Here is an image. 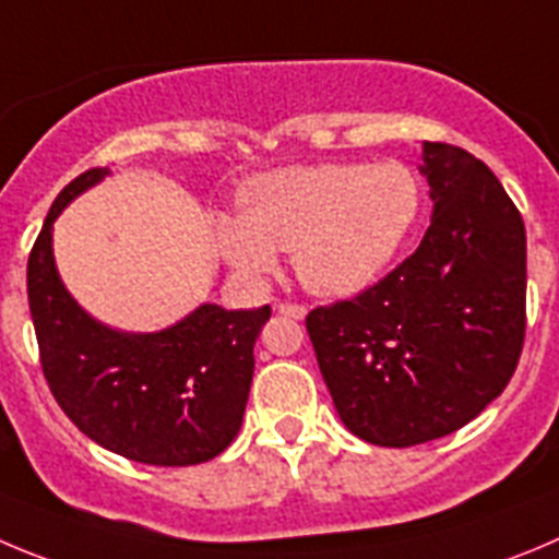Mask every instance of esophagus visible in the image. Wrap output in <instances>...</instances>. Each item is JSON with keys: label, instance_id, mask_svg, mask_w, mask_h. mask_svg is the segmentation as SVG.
<instances>
[{"label": "esophagus", "instance_id": "34e87169", "mask_svg": "<svg viewBox=\"0 0 559 559\" xmlns=\"http://www.w3.org/2000/svg\"><path fill=\"white\" fill-rule=\"evenodd\" d=\"M278 314L292 317V320H304V317L309 314V309L300 304H278Z\"/></svg>", "mask_w": 559, "mask_h": 559}]
</instances>
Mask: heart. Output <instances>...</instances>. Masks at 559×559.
Masks as SVG:
<instances>
[{
  "instance_id": "obj_1",
  "label": "heart",
  "mask_w": 559,
  "mask_h": 559,
  "mask_svg": "<svg viewBox=\"0 0 559 559\" xmlns=\"http://www.w3.org/2000/svg\"><path fill=\"white\" fill-rule=\"evenodd\" d=\"M239 215L215 221L217 250L248 278L273 273L275 250L309 292L350 297L400 253L421 212V181L397 159L322 162L245 181Z\"/></svg>"
}]
</instances>
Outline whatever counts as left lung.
<instances>
[{"mask_svg":"<svg viewBox=\"0 0 559 559\" xmlns=\"http://www.w3.org/2000/svg\"><path fill=\"white\" fill-rule=\"evenodd\" d=\"M432 215L411 259L356 300L306 317L338 419L378 447H416L479 416L524 347L526 231L491 168L421 143Z\"/></svg>","mask_w":559,"mask_h":559,"instance_id":"obj_1","label":"left lung"}]
</instances>
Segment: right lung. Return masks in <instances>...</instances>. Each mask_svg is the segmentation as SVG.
Wrapping results in <instances>:
<instances>
[{
	"instance_id": "obj_1",
	"label": "right lung",
	"mask_w": 559,
	"mask_h": 559,
	"mask_svg": "<svg viewBox=\"0 0 559 559\" xmlns=\"http://www.w3.org/2000/svg\"><path fill=\"white\" fill-rule=\"evenodd\" d=\"M109 176H76L51 203L27 264V295L49 389L66 416L104 450L148 466H195L221 455L242 427L253 344L270 306L201 304L151 333L104 325L76 304L55 264L62 209Z\"/></svg>"
}]
</instances>
